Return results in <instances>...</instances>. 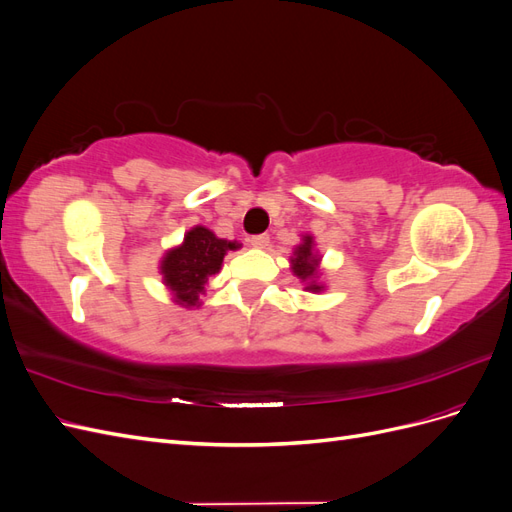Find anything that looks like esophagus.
<instances>
[{"label": "esophagus", "instance_id": "esophagus-1", "mask_svg": "<svg viewBox=\"0 0 512 512\" xmlns=\"http://www.w3.org/2000/svg\"><path fill=\"white\" fill-rule=\"evenodd\" d=\"M247 241H250V245L256 247V250H265V247L269 245V235H254Z\"/></svg>", "mask_w": 512, "mask_h": 512}]
</instances>
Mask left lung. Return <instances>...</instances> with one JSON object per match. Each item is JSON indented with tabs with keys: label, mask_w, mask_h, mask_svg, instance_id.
Instances as JSON below:
<instances>
[{
	"label": "left lung",
	"mask_w": 512,
	"mask_h": 512,
	"mask_svg": "<svg viewBox=\"0 0 512 512\" xmlns=\"http://www.w3.org/2000/svg\"><path fill=\"white\" fill-rule=\"evenodd\" d=\"M320 252L316 250V241L312 235H301V243L294 247V252L290 256V269L292 275H297L301 284L305 286L307 292H322L324 286L320 282L322 269H320Z\"/></svg>",
	"instance_id": "8db88e82"
}]
</instances>
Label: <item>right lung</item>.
Listing matches in <instances>:
<instances>
[{"instance_id":"1","label":"right lung","mask_w":512,"mask_h":512,"mask_svg":"<svg viewBox=\"0 0 512 512\" xmlns=\"http://www.w3.org/2000/svg\"><path fill=\"white\" fill-rule=\"evenodd\" d=\"M239 241L220 239L205 226H194L183 235V241L164 252L160 275L166 290L173 294V303L185 309L200 307V294L207 292L209 277L218 275L224 256L239 250Z\"/></svg>"}]
</instances>
